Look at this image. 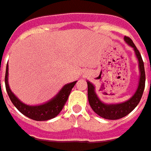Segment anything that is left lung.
Returning <instances> with one entry per match:
<instances>
[{
    "label": "left lung",
    "mask_w": 151,
    "mask_h": 151,
    "mask_svg": "<svg viewBox=\"0 0 151 151\" xmlns=\"http://www.w3.org/2000/svg\"><path fill=\"white\" fill-rule=\"evenodd\" d=\"M124 39L129 46L132 47L135 56L137 58L139 63V84L135 93H134L129 99L127 101L119 103V104H105L102 102L99 98L95 92V87L90 83L87 81L88 83V99L92 109L100 117L106 119H119L126 116L130 112L134 110V109L137 106L139 103L141 97L143 94L145 89V67L144 62L139 53V50L134 44L133 41L128 37H124Z\"/></svg>",
    "instance_id": "obj_1"
}]
</instances>
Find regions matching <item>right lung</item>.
Listing matches in <instances>:
<instances>
[{
  "instance_id": "add662e5",
  "label": "right lung",
  "mask_w": 151,
  "mask_h": 151,
  "mask_svg": "<svg viewBox=\"0 0 151 151\" xmlns=\"http://www.w3.org/2000/svg\"><path fill=\"white\" fill-rule=\"evenodd\" d=\"M77 81H74V82L65 84L60 89V91L52 99H51L49 101L39 104V105H29L21 101L11 90L9 87V83H8V64L6 65L5 83H6V92L11 101L12 102L14 106L22 114L37 121L48 120L58 115L60 112L62 111L63 108L65 105L66 102L70 94L71 90L74 87Z\"/></svg>"
}]
</instances>
